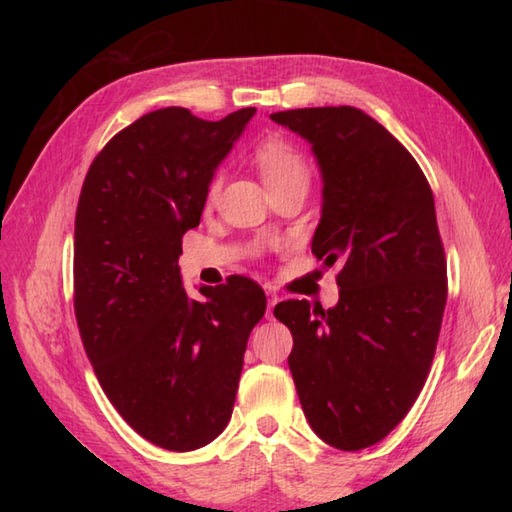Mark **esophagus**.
Masks as SVG:
<instances>
[{"label":"esophagus","mask_w":512,"mask_h":512,"mask_svg":"<svg viewBox=\"0 0 512 512\" xmlns=\"http://www.w3.org/2000/svg\"><path fill=\"white\" fill-rule=\"evenodd\" d=\"M277 301H279V295H277V292L270 290L268 292V310H266V317L268 319H273V308L277 306Z\"/></svg>","instance_id":"1"}]
</instances>
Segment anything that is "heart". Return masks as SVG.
I'll use <instances>...</instances> for the list:
<instances>
[{"label": "heart", "mask_w": 512, "mask_h": 512, "mask_svg": "<svg viewBox=\"0 0 512 512\" xmlns=\"http://www.w3.org/2000/svg\"><path fill=\"white\" fill-rule=\"evenodd\" d=\"M255 162L268 184V189L303 180L308 182V165L299 151L281 138H268L255 151ZM222 187V176H215L209 187V200H215Z\"/></svg>", "instance_id": "heart-1"}]
</instances>
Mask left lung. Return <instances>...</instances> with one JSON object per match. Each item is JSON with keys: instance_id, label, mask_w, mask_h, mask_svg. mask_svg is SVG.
Returning <instances> with one entry per match:
<instances>
[{"instance_id": "obj_1", "label": "left lung", "mask_w": 512, "mask_h": 512, "mask_svg": "<svg viewBox=\"0 0 512 512\" xmlns=\"http://www.w3.org/2000/svg\"><path fill=\"white\" fill-rule=\"evenodd\" d=\"M308 140L323 182L312 253L341 262L339 303L275 306L292 332L288 365L312 431L341 451L383 440L431 369L447 306V259L427 178L356 107L270 114Z\"/></svg>"}]
</instances>
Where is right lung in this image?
<instances>
[{"label":"right lung","instance_id":"obj_1","mask_svg":"<svg viewBox=\"0 0 512 512\" xmlns=\"http://www.w3.org/2000/svg\"><path fill=\"white\" fill-rule=\"evenodd\" d=\"M255 107L204 121L184 107L140 116L94 158L74 220V312L94 374L125 422L167 451L213 442L231 420L250 330L266 312L253 279L182 288V235Z\"/></svg>","mask_w":512,"mask_h":512}]
</instances>
